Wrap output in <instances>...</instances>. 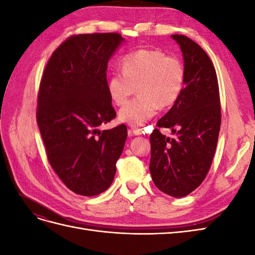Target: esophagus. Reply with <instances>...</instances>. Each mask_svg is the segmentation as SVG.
I'll use <instances>...</instances> for the list:
<instances>
[{
    "instance_id": "esophagus-1",
    "label": "esophagus",
    "mask_w": 255,
    "mask_h": 255,
    "mask_svg": "<svg viewBox=\"0 0 255 255\" xmlns=\"http://www.w3.org/2000/svg\"><path fill=\"white\" fill-rule=\"evenodd\" d=\"M128 133L129 134H133V135H141L142 134V129L132 127V128L128 129Z\"/></svg>"
}]
</instances>
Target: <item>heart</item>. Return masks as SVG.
<instances>
[{"label":"heart","mask_w":255,"mask_h":255,"mask_svg":"<svg viewBox=\"0 0 255 255\" xmlns=\"http://www.w3.org/2000/svg\"><path fill=\"white\" fill-rule=\"evenodd\" d=\"M122 71H114L107 90L112 101L125 105L137 89L138 95L119 112V119L130 126H141L179 100L185 83V67L176 56L159 50L140 49L122 58Z\"/></svg>","instance_id":"heart-1"}]
</instances>
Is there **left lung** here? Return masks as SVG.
Here are the masks:
<instances>
[{"mask_svg":"<svg viewBox=\"0 0 255 255\" xmlns=\"http://www.w3.org/2000/svg\"><path fill=\"white\" fill-rule=\"evenodd\" d=\"M184 57L185 83L179 100L150 135V172L155 186L181 198L199 187L210 170L221 125L217 74L205 51L184 35H172Z\"/></svg>","mask_w":255,"mask_h":255,"instance_id":"1","label":"left lung"}]
</instances>
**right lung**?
<instances>
[{
    "label": "right lung",
    "mask_w": 255,
    "mask_h": 255,
    "mask_svg": "<svg viewBox=\"0 0 255 255\" xmlns=\"http://www.w3.org/2000/svg\"><path fill=\"white\" fill-rule=\"evenodd\" d=\"M123 41L118 33L73 35L53 52L38 91L36 119L51 167L81 196L111 186L128 129L100 132L116 111L107 90V63Z\"/></svg>",
    "instance_id": "1"
}]
</instances>
